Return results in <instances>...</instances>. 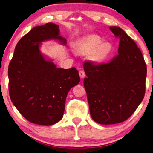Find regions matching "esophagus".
<instances>
[{
	"instance_id": "esophagus-1",
	"label": "esophagus",
	"mask_w": 153,
	"mask_h": 153,
	"mask_svg": "<svg viewBox=\"0 0 153 153\" xmlns=\"http://www.w3.org/2000/svg\"><path fill=\"white\" fill-rule=\"evenodd\" d=\"M79 77H80V78H84V76H85V73H84V71H79Z\"/></svg>"
}]
</instances>
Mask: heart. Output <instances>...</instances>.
Here are the masks:
<instances>
[{"label": "heart", "mask_w": 153, "mask_h": 153, "mask_svg": "<svg viewBox=\"0 0 153 153\" xmlns=\"http://www.w3.org/2000/svg\"><path fill=\"white\" fill-rule=\"evenodd\" d=\"M97 35H88L77 41L76 49L79 53H90L91 60L96 63H102L110 56L113 47L109 42H102Z\"/></svg>", "instance_id": "b5f03b06"}]
</instances>
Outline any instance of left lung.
I'll return each mask as SVG.
<instances>
[{"instance_id":"obj_1","label":"left lung","mask_w":153,"mask_h":153,"mask_svg":"<svg viewBox=\"0 0 153 153\" xmlns=\"http://www.w3.org/2000/svg\"><path fill=\"white\" fill-rule=\"evenodd\" d=\"M120 45L109 62L84 63V86L91 116L100 124L123 122L131 117L143 99L147 67L140 48L124 30L110 27Z\"/></svg>"}]
</instances>
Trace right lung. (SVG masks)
Instances as JSON below:
<instances>
[{"label": "right lung", "instance_id": "right-lung-1", "mask_svg": "<svg viewBox=\"0 0 153 153\" xmlns=\"http://www.w3.org/2000/svg\"><path fill=\"white\" fill-rule=\"evenodd\" d=\"M59 33V26L52 22L33 27L18 41L9 65L11 102L26 120L36 124L49 126L62 119L68 93L80 81L76 68H57L40 53V42L45 40L66 44L67 40Z\"/></svg>", "mask_w": 153, "mask_h": 153}]
</instances>
